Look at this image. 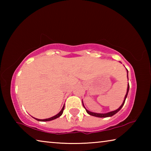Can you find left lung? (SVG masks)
Returning a JSON list of instances; mask_svg holds the SVG:
<instances>
[{
  "mask_svg": "<svg viewBox=\"0 0 151 151\" xmlns=\"http://www.w3.org/2000/svg\"><path fill=\"white\" fill-rule=\"evenodd\" d=\"M127 78H128V80H129V77H128V70L127 69ZM129 84H128L127 93H126V94H125L124 101H123V102H122V104L121 105V106H120L119 109H117L116 110H115V111L106 112V113H96V112H93L89 111L88 110H87V109H86L85 108V105H84V104H83V101H82V103H83V106H84V108L85 109L86 112H87V113H88V114H90V115L96 116V117H99V118H106V117H110V116H113L114 114H115L116 113H117V112H118L120 111V110H121V109H122V107L123 106L124 104V102H125V100H126V99H127V97L128 93H129Z\"/></svg>",
  "mask_w": 151,
  "mask_h": 151,
  "instance_id": "8db88e82",
  "label": "left lung"
}]
</instances>
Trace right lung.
<instances>
[{
    "instance_id": "right-lung-1",
    "label": "right lung",
    "mask_w": 151,
    "mask_h": 151,
    "mask_svg": "<svg viewBox=\"0 0 151 151\" xmlns=\"http://www.w3.org/2000/svg\"><path fill=\"white\" fill-rule=\"evenodd\" d=\"M64 109H65V105L63 106V109H61V111H60L59 112H58V113L57 114H56V115H55L54 116L50 117V118L45 119H36V118H34V119L37 120V121H52V120L57 119V118H58V117H60L61 115H62Z\"/></svg>"
}]
</instances>
